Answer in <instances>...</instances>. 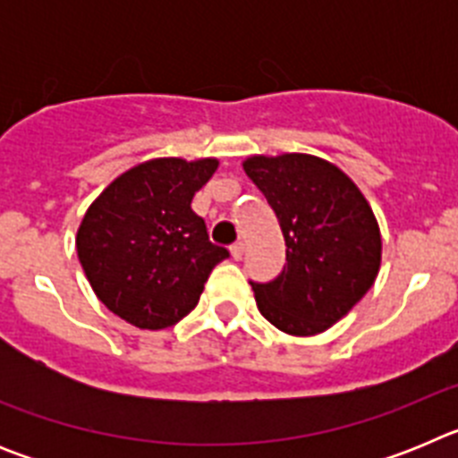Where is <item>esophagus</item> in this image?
Instances as JSON below:
<instances>
[{
  "mask_svg": "<svg viewBox=\"0 0 458 458\" xmlns=\"http://www.w3.org/2000/svg\"><path fill=\"white\" fill-rule=\"evenodd\" d=\"M242 254H245V245H242V242H233V245H232V257L236 259V261H241Z\"/></svg>",
  "mask_w": 458,
  "mask_h": 458,
  "instance_id": "obj_1",
  "label": "esophagus"
}]
</instances>
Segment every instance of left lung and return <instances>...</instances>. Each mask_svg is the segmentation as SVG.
<instances>
[{"label": "left lung", "mask_w": 458, "mask_h": 458, "mask_svg": "<svg viewBox=\"0 0 458 458\" xmlns=\"http://www.w3.org/2000/svg\"><path fill=\"white\" fill-rule=\"evenodd\" d=\"M242 169L266 194L286 242L284 270L250 282L259 311L295 337L327 330L371 289L380 232L358 185L333 163L307 153L252 156Z\"/></svg>", "instance_id": "obj_1"}]
</instances>
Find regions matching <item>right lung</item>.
I'll list each match as a JSON object with an SVG mask.
<instances>
[{"label": "right lung", "instance_id": "add662e5", "mask_svg": "<svg viewBox=\"0 0 458 458\" xmlns=\"http://www.w3.org/2000/svg\"><path fill=\"white\" fill-rule=\"evenodd\" d=\"M216 169V157H156L121 174L89 206L78 257L93 293L116 317L163 330L197 307L210 270L229 257L190 206Z\"/></svg>", "mask_w": 458, "mask_h": 458}]
</instances>
